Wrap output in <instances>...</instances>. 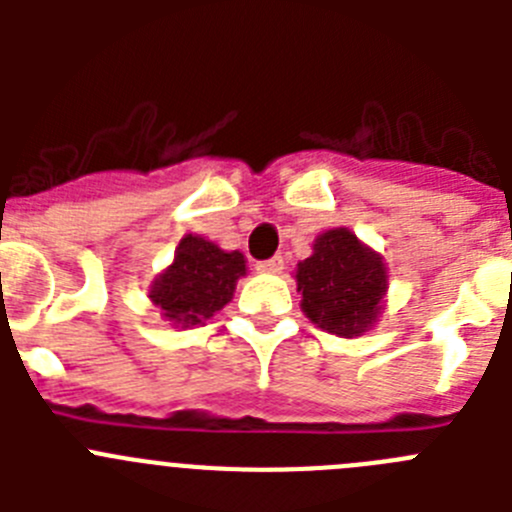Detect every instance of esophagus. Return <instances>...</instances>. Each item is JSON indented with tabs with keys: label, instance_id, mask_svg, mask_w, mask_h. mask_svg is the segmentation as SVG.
<instances>
[{
	"label": "esophagus",
	"instance_id": "1",
	"mask_svg": "<svg viewBox=\"0 0 512 512\" xmlns=\"http://www.w3.org/2000/svg\"><path fill=\"white\" fill-rule=\"evenodd\" d=\"M256 269L264 271V274H279V271L284 269V259L282 256H271V259L259 261V264H256Z\"/></svg>",
	"mask_w": 512,
	"mask_h": 512
}]
</instances>
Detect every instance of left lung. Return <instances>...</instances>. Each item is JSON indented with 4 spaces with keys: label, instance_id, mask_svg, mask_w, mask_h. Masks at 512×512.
<instances>
[{
    "label": "left lung",
    "instance_id": "obj_1",
    "mask_svg": "<svg viewBox=\"0 0 512 512\" xmlns=\"http://www.w3.org/2000/svg\"><path fill=\"white\" fill-rule=\"evenodd\" d=\"M302 310L328 333L354 338L377 323L387 271L377 253L361 246L351 230H328L310 259L297 266Z\"/></svg>",
    "mask_w": 512,
    "mask_h": 512
}]
</instances>
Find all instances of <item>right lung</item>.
Listing matches in <instances>:
<instances>
[{"label":"right lung","mask_w":512,"mask_h":512,"mask_svg":"<svg viewBox=\"0 0 512 512\" xmlns=\"http://www.w3.org/2000/svg\"><path fill=\"white\" fill-rule=\"evenodd\" d=\"M243 274L246 259L241 251L228 253L200 235H184L174 264L153 282L151 300L166 320L192 328L228 305Z\"/></svg>","instance_id":"right-lung-1"}]
</instances>
